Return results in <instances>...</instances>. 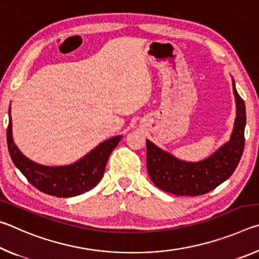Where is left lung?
Here are the masks:
<instances>
[{"instance_id": "obj_1", "label": "left lung", "mask_w": 259, "mask_h": 259, "mask_svg": "<svg viewBox=\"0 0 259 259\" xmlns=\"http://www.w3.org/2000/svg\"><path fill=\"white\" fill-rule=\"evenodd\" d=\"M233 82L236 117L231 139L205 160L182 161L146 140V164L150 178L160 190L181 196L209 193L229 179L238 166L244 148L245 106Z\"/></svg>"}]
</instances>
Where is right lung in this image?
Here are the masks:
<instances>
[{"label": "right lung", "mask_w": 259, "mask_h": 259, "mask_svg": "<svg viewBox=\"0 0 259 259\" xmlns=\"http://www.w3.org/2000/svg\"><path fill=\"white\" fill-rule=\"evenodd\" d=\"M121 138L122 136H115L105 140L73 164L42 165L27 159L16 146L12 137L11 113L9 108L7 142L11 160L34 187L57 198H72L83 194L97 185L103 177L109 155Z\"/></svg>", "instance_id": "obj_1"}]
</instances>
